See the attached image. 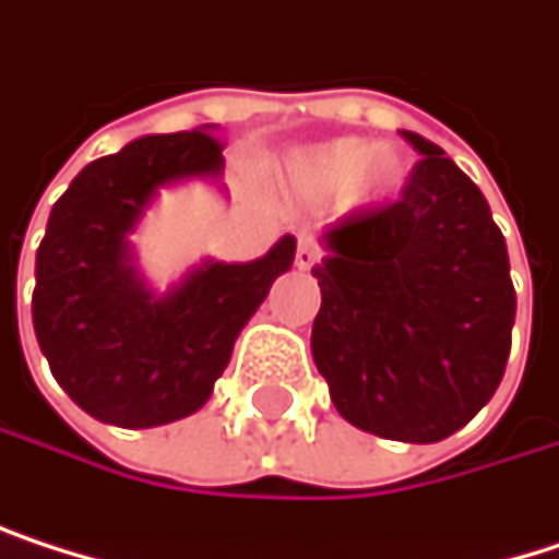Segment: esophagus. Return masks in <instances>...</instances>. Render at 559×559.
<instances>
[{
    "instance_id": "1",
    "label": "esophagus",
    "mask_w": 559,
    "mask_h": 559,
    "mask_svg": "<svg viewBox=\"0 0 559 559\" xmlns=\"http://www.w3.org/2000/svg\"><path fill=\"white\" fill-rule=\"evenodd\" d=\"M316 260H319V247H316L312 240H306V237H302V240H299V247H296V270H302V273H306V270H312V263H316Z\"/></svg>"
}]
</instances>
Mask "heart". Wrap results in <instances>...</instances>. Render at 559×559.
<instances>
[{
    "label": "heart",
    "instance_id": "obj_1",
    "mask_svg": "<svg viewBox=\"0 0 559 559\" xmlns=\"http://www.w3.org/2000/svg\"><path fill=\"white\" fill-rule=\"evenodd\" d=\"M273 177L309 203H332L348 193L356 206H385L412 180V160L395 144L332 138L286 154Z\"/></svg>",
    "mask_w": 559,
    "mask_h": 559
}]
</instances>
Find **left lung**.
Returning a JSON list of instances; mask_svg holds the SVG:
<instances>
[{"label":"left lung","mask_w":559,"mask_h":559,"mask_svg":"<svg viewBox=\"0 0 559 559\" xmlns=\"http://www.w3.org/2000/svg\"><path fill=\"white\" fill-rule=\"evenodd\" d=\"M402 138L421 154L402 200L348 214L319 237L312 359L348 425L431 444L498 392L518 296L477 183L438 144Z\"/></svg>","instance_id":"obj_1"}]
</instances>
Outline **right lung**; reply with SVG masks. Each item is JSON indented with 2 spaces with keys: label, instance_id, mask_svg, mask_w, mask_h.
I'll use <instances>...</instances> for the list:
<instances>
[{
  "label": "right lung",
  "instance_id": "1",
  "mask_svg": "<svg viewBox=\"0 0 559 559\" xmlns=\"http://www.w3.org/2000/svg\"><path fill=\"white\" fill-rule=\"evenodd\" d=\"M224 187L217 124L144 134L92 160L48 214L35 253L32 322L55 382L92 418L157 428L214 395L234 342L293 266L296 237L250 263L200 260L167 289L138 266L134 234L160 190Z\"/></svg>",
  "mask_w": 559,
  "mask_h": 559
}]
</instances>
